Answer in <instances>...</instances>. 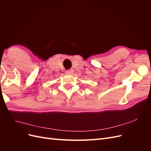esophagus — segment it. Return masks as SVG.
Listing matches in <instances>:
<instances>
[{"label": "esophagus", "instance_id": "34e87169", "mask_svg": "<svg viewBox=\"0 0 151 151\" xmlns=\"http://www.w3.org/2000/svg\"><path fill=\"white\" fill-rule=\"evenodd\" d=\"M65 73L67 74H69V75H72L73 73H74V70H67L65 71Z\"/></svg>", "mask_w": 151, "mask_h": 151}]
</instances>
